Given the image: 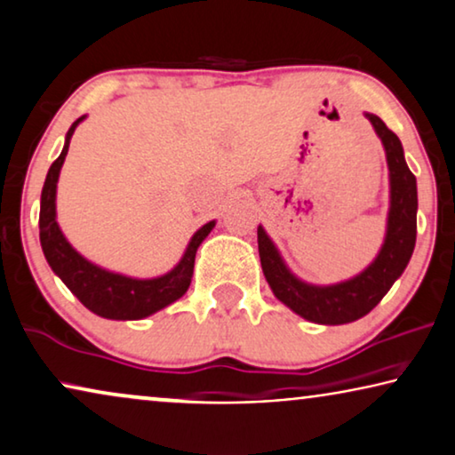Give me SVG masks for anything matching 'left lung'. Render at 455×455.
<instances>
[{
    "label": "left lung",
    "mask_w": 455,
    "mask_h": 455,
    "mask_svg": "<svg viewBox=\"0 0 455 455\" xmlns=\"http://www.w3.org/2000/svg\"><path fill=\"white\" fill-rule=\"evenodd\" d=\"M379 136L389 169V210L386 239L375 259L356 276L336 284H309L294 276L278 247L258 227L261 270L280 303L307 322L342 325L361 319L386 297L392 284L406 270L417 243V177L408 169L400 138L373 113H364Z\"/></svg>",
    "instance_id": "obj_1"
}]
</instances>
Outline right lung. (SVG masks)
Listing matches in <instances>:
<instances>
[{
	"mask_svg": "<svg viewBox=\"0 0 455 455\" xmlns=\"http://www.w3.org/2000/svg\"><path fill=\"white\" fill-rule=\"evenodd\" d=\"M86 119L82 115L76 119L72 127L66 133V144H63L61 155L51 164L44 179L43 194H41V214H38V230H41V247L44 259L55 272V276L61 278V283L72 291L86 309H91L97 315L105 319H144L152 313L164 309L177 299H181L188 292L194 276V261L196 251L202 245V241L214 228L216 220H210L202 228H197L191 236L188 247H185L183 258L179 264L163 276L156 278H133L125 274L111 272L107 267H100L86 259L84 255L76 251L69 245L66 235L61 233L60 222H57V181L63 161H66L69 140H72L76 127Z\"/></svg>",
	"mask_w": 455,
	"mask_h": 455,
	"instance_id": "right-lung-1",
	"label": "right lung"
}]
</instances>
